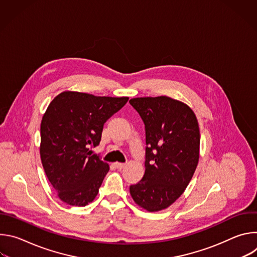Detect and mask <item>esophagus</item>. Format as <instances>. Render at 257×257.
<instances>
[{"instance_id":"34e87169","label":"esophagus","mask_w":257,"mask_h":257,"mask_svg":"<svg viewBox=\"0 0 257 257\" xmlns=\"http://www.w3.org/2000/svg\"><path fill=\"white\" fill-rule=\"evenodd\" d=\"M115 166L117 169H124L126 167V164H123V163H115Z\"/></svg>"}]
</instances>
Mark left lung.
Segmentation results:
<instances>
[{"mask_svg": "<svg viewBox=\"0 0 257 257\" xmlns=\"http://www.w3.org/2000/svg\"><path fill=\"white\" fill-rule=\"evenodd\" d=\"M145 125V173L130 186L134 202L150 212L172 205L185 191L199 161L200 132L192 108L166 95L129 100Z\"/></svg>", "mask_w": 257, "mask_h": 257, "instance_id": "obj_1", "label": "left lung"}]
</instances>
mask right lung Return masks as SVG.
<instances>
[{
  "instance_id": "obj_1",
  "label": "right lung",
  "mask_w": 257,
  "mask_h": 257,
  "mask_svg": "<svg viewBox=\"0 0 257 257\" xmlns=\"http://www.w3.org/2000/svg\"><path fill=\"white\" fill-rule=\"evenodd\" d=\"M128 99L66 90L50 102L41 123L40 154L63 202L85 206L96 197L109 166L89 149L99 144L104 122Z\"/></svg>"
}]
</instances>
